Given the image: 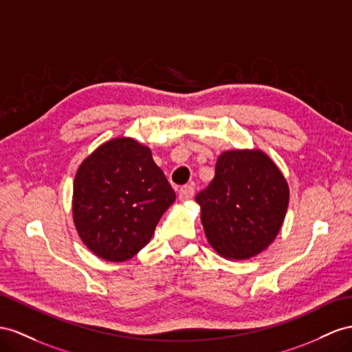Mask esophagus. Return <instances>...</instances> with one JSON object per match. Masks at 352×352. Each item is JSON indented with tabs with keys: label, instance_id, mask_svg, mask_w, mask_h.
I'll use <instances>...</instances> for the list:
<instances>
[{
	"label": "esophagus",
	"instance_id": "34e87169",
	"mask_svg": "<svg viewBox=\"0 0 352 352\" xmlns=\"http://www.w3.org/2000/svg\"><path fill=\"white\" fill-rule=\"evenodd\" d=\"M193 196H195V188L192 186H183L182 188H179V192H178L179 201H188V199H192Z\"/></svg>",
	"mask_w": 352,
	"mask_h": 352
}]
</instances>
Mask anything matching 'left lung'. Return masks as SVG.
Listing matches in <instances>:
<instances>
[{
	"label": "left lung",
	"instance_id": "left-lung-1",
	"mask_svg": "<svg viewBox=\"0 0 352 352\" xmlns=\"http://www.w3.org/2000/svg\"><path fill=\"white\" fill-rule=\"evenodd\" d=\"M288 184L278 166L260 150H229L219 156L215 175L197 193L206 239L230 260L262 253L281 229Z\"/></svg>",
	"mask_w": 352,
	"mask_h": 352
}]
</instances>
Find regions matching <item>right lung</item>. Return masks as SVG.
<instances>
[{"label":"right lung","mask_w":352,"mask_h":352,"mask_svg":"<svg viewBox=\"0 0 352 352\" xmlns=\"http://www.w3.org/2000/svg\"><path fill=\"white\" fill-rule=\"evenodd\" d=\"M174 201L175 192L151 150L122 137L104 142L78 166L73 219L95 256L124 262L148 244Z\"/></svg>","instance_id":"obj_1"}]
</instances>
